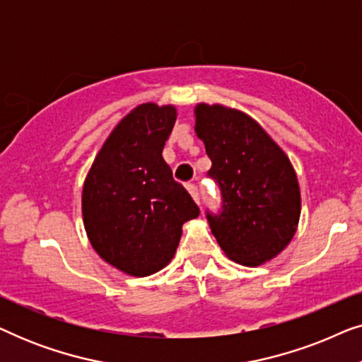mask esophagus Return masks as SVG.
I'll return each mask as SVG.
<instances>
[{
  "label": "esophagus",
  "mask_w": 362,
  "mask_h": 362,
  "mask_svg": "<svg viewBox=\"0 0 362 362\" xmlns=\"http://www.w3.org/2000/svg\"><path fill=\"white\" fill-rule=\"evenodd\" d=\"M186 189L189 191V194L192 196V199H194L197 204H199V191H197V186L194 185V182H189V185L186 186Z\"/></svg>",
  "instance_id": "obj_1"
}]
</instances>
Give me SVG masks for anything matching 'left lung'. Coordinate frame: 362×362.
I'll list each match as a JSON object with an SVG mask.
<instances>
[{
	"instance_id": "left-lung-1",
	"label": "left lung",
	"mask_w": 362,
	"mask_h": 362,
	"mask_svg": "<svg viewBox=\"0 0 362 362\" xmlns=\"http://www.w3.org/2000/svg\"><path fill=\"white\" fill-rule=\"evenodd\" d=\"M194 132L219 182L222 212L207 214L211 232L230 260L264 265L286 249L298 229L300 185L293 165L247 113L222 103H197Z\"/></svg>"
}]
</instances>
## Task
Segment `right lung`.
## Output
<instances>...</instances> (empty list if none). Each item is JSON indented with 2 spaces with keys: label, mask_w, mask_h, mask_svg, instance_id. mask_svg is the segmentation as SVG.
<instances>
[{
  "label": "right lung",
  "mask_w": 362,
  "mask_h": 362,
  "mask_svg": "<svg viewBox=\"0 0 362 362\" xmlns=\"http://www.w3.org/2000/svg\"><path fill=\"white\" fill-rule=\"evenodd\" d=\"M175 105L141 103L107 136L82 187V219L93 250L117 270L148 276L170 264L182 224L199 207L163 160Z\"/></svg>",
  "instance_id": "right-lung-1"
}]
</instances>
